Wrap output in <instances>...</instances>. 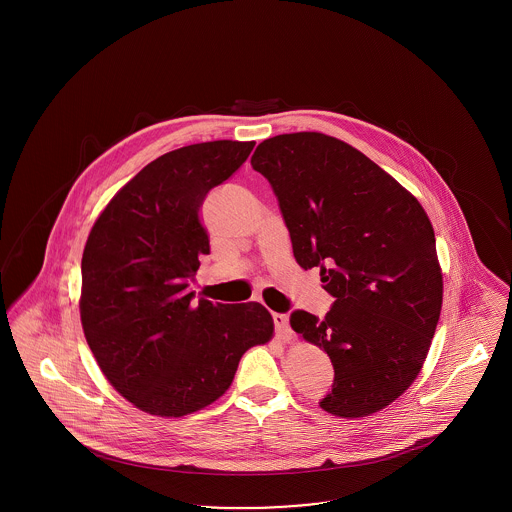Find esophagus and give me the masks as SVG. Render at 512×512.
<instances>
[{"label":"esophagus","mask_w":512,"mask_h":512,"mask_svg":"<svg viewBox=\"0 0 512 512\" xmlns=\"http://www.w3.org/2000/svg\"><path fill=\"white\" fill-rule=\"evenodd\" d=\"M272 320H274L276 336H278L280 340H290V336H292V328H290V320H288V317H286V315H280V313H274V315H272Z\"/></svg>","instance_id":"esophagus-1"}]
</instances>
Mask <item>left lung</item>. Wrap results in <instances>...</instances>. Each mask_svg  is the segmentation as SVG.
<instances>
[{
  "instance_id": "left-lung-1",
  "label": "left lung",
  "mask_w": 512,
  "mask_h": 512,
  "mask_svg": "<svg viewBox=\"0 0 512 512\" xmlns=\"http://www.w3.org/2000/svg\"><path fill=\"white\" fill-rule=\"evenodd\" d=\"M251 167L278 199L299 267L320 268L336 301L326 317L293 311V330L324 349L326 413L388 407L418 376L441 313L443 280L426 211L359 149L320 132L259 144Z\"/></svg>"
}]
</instances>
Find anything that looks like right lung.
Returning <instances> with one entry per match:
<instances>
[{
	"label": "right lung",
	"mask_w": 512,
	"mask_h": 512,
	"mask_svg": "<svg viewBox=\"0 0 512 512\" xmlns=\"http://www.w3.org/2000/svg\"><path fill=\"white\" fill-rule=\"evenodd\" d=\"M255 142L169 151L138 172L96 220L82 255L80 320L111 386L144 413L184 416L217 401L274 322L261 303L194 301L190 282L209 236L207 194Z\"/></svg>",
	"instance_id": "right-lung-1"
}]
</instances>
